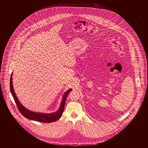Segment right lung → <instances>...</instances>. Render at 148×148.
<instances>
[{"label": "right lung", "instance_id": "1", "mask_svg": "<svg viewBox=\"0 0 148 148\" xmlns=\"http://www.w3.org/2000/svg\"><path fill=\"white\" fill-rule=\"evenodd\" d=\"M12 75L10 77V90L11 93L13 96L14 100L16 103L17 108H18L19 111L21 112V113L23 116H25L27 119L34 120L35 121H40V122H43V123H51L54 121H57L58 120L61 116L62 115L63 112L64 110V108L65 106V103L66 98L67 97L69 93V92L72 90V89L67 90L65 94H64L63 97L62 101L61 103L60 108L58 109L57 112H54L53 113H35V112H32L29 110H28L26 108L23 106L22 105L19 103L18 98H17V96L14 92V88H13V85H12Z\"/></svg>", "mask_w": 148, "mask_h": 148}]
</instances>
